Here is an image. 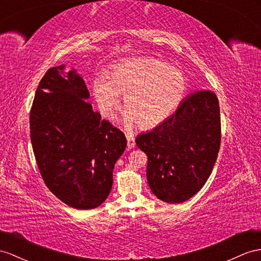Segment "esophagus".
I'll return each mask as SVG.
<instances>
[{"label":"esophagus","mask_w":261,"mask_h":261,"mask_svg":"<svg viewBox=\"0 0 261 261\" xmlns=\"http://www.w3.org/2000/svg\"><path fill=\"white\" fill-rule=\"evenodd\" d=\"M125 137H126V140H128V149L135 148V146H136L135 137H133L132 135H130V133H128V135H126Z\"/></svg>","instance_id":"obj_1"}]
</instances>
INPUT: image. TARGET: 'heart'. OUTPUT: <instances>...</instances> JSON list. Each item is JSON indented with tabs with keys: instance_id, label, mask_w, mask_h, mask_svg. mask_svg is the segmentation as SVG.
<instances>
[{
	"instance_id": "obj_1",
	"label": "heart",
	"mask_w": 261,
	"mask_h": 261,
	"mask_svg": "<svg viewBox=\"0 0 261 261\" xmlns=\"http://www.w3.org/2000/svg\"><path fill=\"white\" fill-rule=\"evenodd\" d=\"M107 80L97 78L92 93L107 118L113 119L124 96V122L152 128L170 117L189 88L184 73L154 58H133L112 67Z\"/></svg>"
}]
</instances>
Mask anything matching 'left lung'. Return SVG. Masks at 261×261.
Listing matches in <instances>:
<instances>
[{"label": "left lung", "instance_id": "1", "mask_svg": "<svg viewBox=\"0 0 261 261\" xmlns=\"http://www.w3.org/2000/svg\"><path fill=\"white\" fill-rule=\"evenodd\" d=\"M136 143L148 155L146 178L153 194L171 204L194 196L210 177L220 146V113L208 90L186 97L175 113Z\"/></svg>", "mask_w": 261, "mask_h": 261}]
</instances>
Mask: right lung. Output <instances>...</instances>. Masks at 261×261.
Instances as JSON below:
<instances>
[{"label": "right lung", "mask_w": 261, "mask_h": 261, "mask_svg": "<svg viewBox=\"0 0 261 261\" xmlns=\"http://www.w3.org/2000/svg\"><path fill=\"white\" fill-rule=\"evenodd\" d=\"M89 91L75 68H49L31 109V141L46 186L77 210L101 205L112 188V172L126 146L123 132L86 100Z\"/></svg>", "instance_id": "1"}]
</instances>
